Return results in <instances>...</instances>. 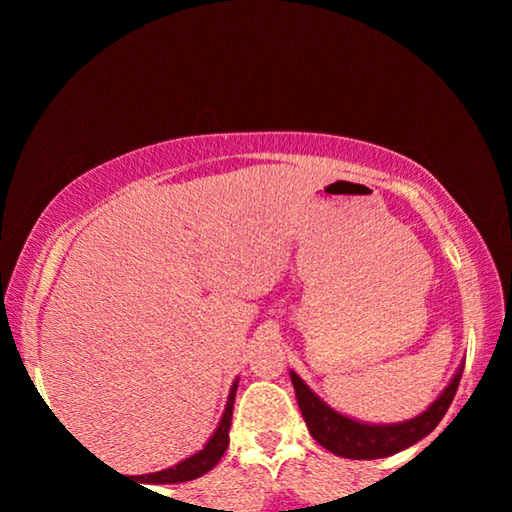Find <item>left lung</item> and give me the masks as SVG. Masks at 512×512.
Wrapping results in <instances>:
<instances>
[{
  "mask_svg": "<svg viewBox=\"0 0 512 512\" xmlns=\"http://www.w3.org/2000/svg\"><path fill=\"white\" fill-rule=\"evenodd\" d=\"M463 366L452 379L443 395L433 402L427 411L420 413L418 418L397 422V424H363L357 420L345 418V415L329 409L325 402L309 391V386L302 381L296 372L291 370V381L296 388V397L305 418L309 433L316 438V443L323 445L336 456L354 458V461H372V458H384L402 452L422 440L424 436L438 427V422L445 418V413L452 404L461 381Z\"/></svg>",
  "mask_w": 512,
  "mask_h": 512,
  "instance_id": "8db88e82",
  "label": "left lung"
}]
</instances>
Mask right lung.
Returning <instances> with one entry per match:
<instances>
[{"instance_id": "1", "label": "right lung", "mask_w": 512, "mask_h": 512, "mask_svg": "<svg viewBox=\"0 0 512 512\" xmlns=\"http://www.w3.org/2000/svg\"><path fill=\"white\" fill-rule=\"evenodd\" d=\"M235 393H237V381L232 384V391L228 397V406H225V413L219 422V427H216L214 436L207 440V445L201 449V452L194 454L192 458H185L183 463H178L176 467H169V470H162V472H155V474H146V483H183V481H192L198 479V476H203L205 472H210L212 467L221 461V456L225 449H228L230 443V436H228V429H230V422H232V406H235Z\"/></svg>"}]
</instances>
